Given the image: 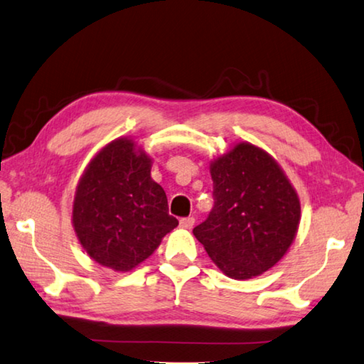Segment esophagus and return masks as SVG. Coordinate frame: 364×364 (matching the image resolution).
I'll return each mask as SVG.
<instances>
[{
  "label": "esophagus",
  "instance_id": "1",
  "mask_svg": "<svg viewBox=\"0 0 364 364\" xmlns=\"http://www.w3.org/2000/svg\"><path fill=\"white\" fill-rule=\"evenodd\" d=\"M194 223H196V220H194L193 216L183 218V220H180V228H181V229H193Z\"/></svg>",
  "mask_w": 364,
  "mask_h": 364
}]
</instances>
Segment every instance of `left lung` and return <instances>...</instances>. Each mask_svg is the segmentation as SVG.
<instances>
[{
    "label": "left lung",
    "mask_w": 364,
    "mask_h": 364,
    "mask_svg": "<svg viewBox=\"0 0 364 364\" xmlns=\"http://www.w3.org/2000/svg\"><path fill=\"white\" fill-rule=\"evenodd\" d=\"M210 173L215 207L193 234L229 279L261 275L293 245L299 196L280 164L248 141L215 157Z\"/></svg>",
    "instance_id": "8db88e82"
}]
</instances>
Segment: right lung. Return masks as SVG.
<instances>
[{
	"label": "right lung",
	"instance_id": "obj_1",
	"mask_svg": "<svg viewBox=\"0 0 364 364\" xmlns=\"http://www.w3.org/2000/svg\"><path fill=\"white\" fill-rule=\"evenodd\" d=\"M151 167L153 159L134 138L119 136L92 157L79 178L73 228L90 259L114 272H129L148 259L178 226Z\"/></svg>",
	"mask_w": 364,
	"mask_h": 364
}]
</instances>
